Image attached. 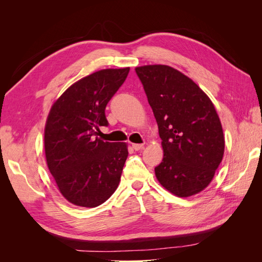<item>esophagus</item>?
I'll return each instance as SVG.
<instances>
[{"label": "esophagus", "mask_w": 262, "mask_h": 262, "mask_svg": "<svg viewBox=\"0 0 262 262\" xmlns=\"http://www.w3.org/2000/svg\"><path fill=\"white\" fill-rule=\"evenodd\" d=\"M132 147L136 150H139V149H142L144 147V144H132Z\"/></svg>", "instance_id": "esophagus-1"}]
</instances>
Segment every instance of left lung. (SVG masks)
Returning <instances> with one entry per match:
<instances>
[{
    "label": "left lung",
    "instance_id": "left-lung-1",
    "mask_svg": "<svg viewBox=\"0 0 262 262\" xmlns=\"http://www.w3.org/2000/svg\"><path fill=\"white\" fill-rule=\"evenodd\" d=\"M152 107L164 157L160 184L179 198L202 191L224 154V134L213 102L191 78L168 66L136 68Z\"/></svg>",
    "mask_w": 262,
    "mask_h": 262
}]
</instances>
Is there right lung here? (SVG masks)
<instances>
[{
    "label": "right lung",
    "mask_w": 262,
    "mask_h": 262,
    "mask_svg": "<svg viewBox=\"0 0 262 262\" xmlns=\"http://www.w3.org/2000/svg\"><path fill=\"white\" fill-rule=\"evenodd\" d=\"M129 71L106 69L83 77L61 95L47 118V165L62 195L78 207H98L120 181L128 146L99 140L96 131L108 125L106 106Z\"/></svg>",
    "instance_id": "right-lung-1"
}]
</instances>
